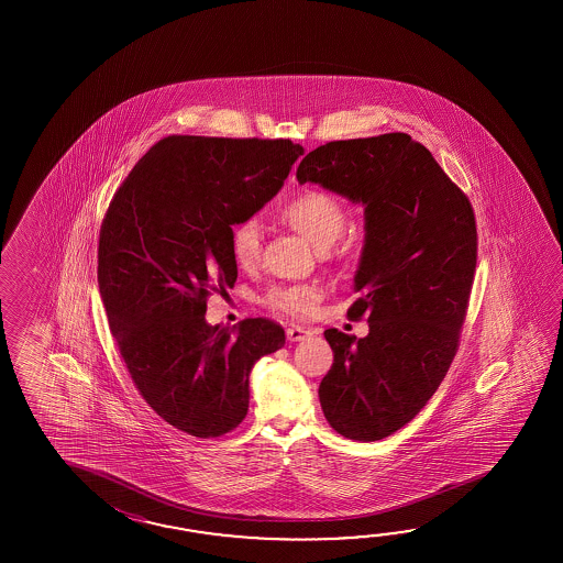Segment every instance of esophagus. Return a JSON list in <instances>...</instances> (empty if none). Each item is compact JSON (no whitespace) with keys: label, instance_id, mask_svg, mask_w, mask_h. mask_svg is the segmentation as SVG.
Listing matches in <instances>:
<instances>
[{"label":"esophagus","instance_id":"obj_1","mask_svg":"<svg viewBox=\"0 0 563 563\" xmlns=\"http://www.w3.org/2000/svg\"><path fill=\"white\" fill-rule=\"evenodd\" d=\"M286 335L289 342H301L303 338L311 335V332L308 328H303V325H289L286 330Z\"/></svg>","mask_w":563,"mask_h":563}]
</instances>
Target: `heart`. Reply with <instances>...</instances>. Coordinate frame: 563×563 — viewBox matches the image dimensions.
<instances>
[{"label": "heart", "instance_id": "1", "mask_svg": "<svg viewBox=\"0 0 563 563\" xmlns=\"http://www.w3.org/2000/svg\"><path fill=\"white\" fill-rule=\"evenodd\" d=\"M279 219L287 228L294 229L313 247L325 250L334 243L346 228V209L330 192L320 189H306L291 197L282 209ZM262 225L257 219H243L231 229V257L241 269H252L262 257ZM322 289L310 284L274 286L267 289L264 303L279 313L303 318L318 308Z\"/></svg>", "mask_w": 563, "mask_h": 563}]
</instances>
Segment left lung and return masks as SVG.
I'll return each instance as SVG.
<instances>
[{"mask_svg":"<svg viewBox=\"0 0 563 563\" xmlns=\"http://www.w3.org/2000/svg\"><path fill=\"white\" fill-rule=\"evenodd\" d=\"M296 177L364 207L347 318H366L371 332H323L334 364L318 395L335 432L380 441L419 415L455 358L477 265L475 213L405 132L322 144Z\"/></svg>","mask_w":563,"mask_h":563,"instance_id":"left-lung-1","label":"left lung"}]
</instances>
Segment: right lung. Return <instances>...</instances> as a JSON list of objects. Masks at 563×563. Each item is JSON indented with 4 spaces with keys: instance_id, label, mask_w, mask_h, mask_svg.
I'll list each match as a JSON object with an SVG mask.
<instances>
[{
    "instance_id": "obj_1",
    "label": "right lung",
    "mask_w": 563,
    "mask_h": 563,
    "mask_svg": "<svg viewBox=\"0 0 563 563\" xmlns=\"http://www.w3.org/2000/svg\"><path fill=\"white\" fill-rule=\"evenodd\" d=\"M299 155L284 139L167 136L108 205L98 287L110 332L146 405L192 437L233 431L253 364L286 344L272 320L229 330L205 311L211 291L238 279L231 229L276 197Z\"/></svg>"
}]
</instances>
